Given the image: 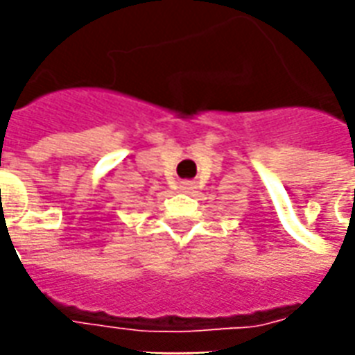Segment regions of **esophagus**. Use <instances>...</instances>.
I'll use <instances>...</instances> for the list:
<instances>
[{
  "label": "esophagus",
  "instance_id": "1",
  "mask_svg": "<svg viewBox=\"0 0 355 355\" xmlns=\"http://www.w3.org/2000/svg\"><path fill=\"white\" fill-rule=\"evenodd\" d=\"M184 192H190V190H193V182H182V186H180Z\"/></svg>",
  "mask_w": 355,
  "mask_h": 355
}]
</instances>
